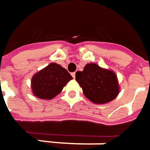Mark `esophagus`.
<instances>
[{
	"mask_svg": "<svg viewBox=\"0 0 150 150\" xmlns=\"http://www.w3.org/2000/svg\"><path fill=\"white\" fill-rule=\"evenodd\" d=\"M75 75H76V74H75V72H72V78H75V77H76V76H75Z\"/></svg>",
	"mask_w": 150,
	"mask_h": 150,
	"instance_id": "34e87169",
	"label": "esophagus"
}]
</instances>
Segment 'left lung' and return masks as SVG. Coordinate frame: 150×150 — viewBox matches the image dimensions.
Segmentation results:
<instances>
[{
    "label": "left lung",
    "mask_w": 150,
    "mask_h": 150,
    "mask_svg": "<svg viewBox=\"0 0 150 150\" xmlns=\"http://www.w3.org/2000/svg\"><path fill=\"white\" fill-rule=\"evenodd\" d=\"M76 81L81 86L84 95L97 104L113 100L119 93L115 72L102 68L95 63H88L83 71L76 72Z\"/></svg>",
    "instance_id": "obj_1"
}]
</instances>
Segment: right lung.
<instances>
[{
    "instance_id": "right-lung-1",
    "label": "right lung",
    "mask_w": 150,
    "mask_h": 150,
    "mask_svg": "<svg viewBox=\"0 0 150 150\" xmlns=\"http://www.w3.org/2000/svg\"><path fill=\"white\" fill-rule=\"evenodd\" d=\"M71 79L67 69L55 62L50 63L32 77V93L41 99L49 100L59 94Z\"/></svg>"
}]
</instances>
